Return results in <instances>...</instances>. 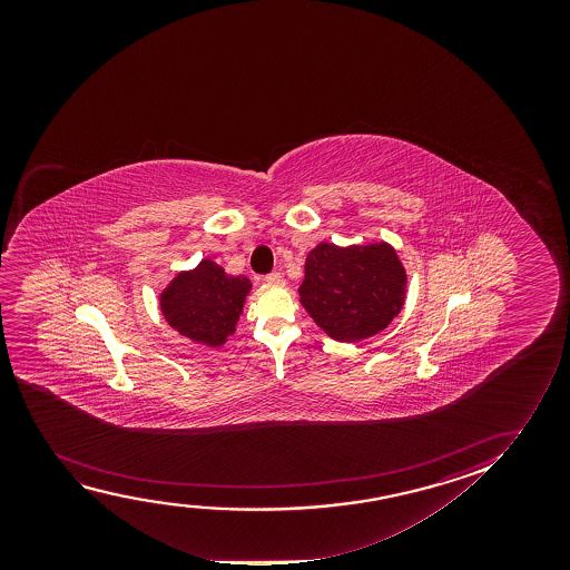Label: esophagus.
<instances>
[{
    "mask_svg": "<svg viewBox=\"0 0 570 570\" xmlns=\"http://www.w3.org/2000/svg\"><path fill=\"white\" fill-rule=\"evenodd\" d=\"M266 284H276V286H281L284 284V278H282L281 273H271L265 276Z\"/></svg>",
    "mask_w": 570,
    "mask_h": 570,
    "instance_id": "1",
    "label": "esophagus"
}]
</instances>
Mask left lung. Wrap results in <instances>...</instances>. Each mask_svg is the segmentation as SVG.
<instances>
[{"instance_id":"8db88e82","label":"left lung","mask_w":570,"mask_h":570,"mask_svg":"<svg viewBox=\"0 0 570 570\" xmlns=\"http://www.w3.org/2000/svg\"><path fill=\"white\" fill-rule=\"evenodd\" d=\"M405 281L385 243L348 249L321 243L305 258L299 299L328 336L354 343L380 333L401 312Z\"/></svg>"}]
</instances>
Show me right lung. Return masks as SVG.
<instances>
[{
    "mask_svg": "<svg viewBox=\"0 0 570 570\" xmlns=\"http://www.w3.org/2000/svg\"><path fill=\"white\" fill-rule=\"evenodd\" d=\"M249 289L245 276H227L222 266L203 261L193 273L179 274L165 289L161 309L180 335L219 346L234 333Z\"/></svg>",
    "mask_w": 570,
    "mask_h": 570,
    "instance_id": "right-lung-1",
    "label": "right lung"
}]
</instances>
